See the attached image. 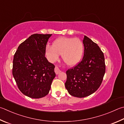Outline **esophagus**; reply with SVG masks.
I'll return each mask as SVG.
<instances>
[{
    "mask_svg": "<svg viewBox=\"0 0 124 124\" xmlns=\"http://www.w3.org/2000/svg\"><path fill=\"white\" fill-rule=\"evenodd\" d=\"M61 71V70L59 68H58L57 66H56L55 67V73L56 74H58Z\"/></svg>",
    "mask_w": 124,
    "mask_h": 124,
    "instance_id": "1",
    "label": "esophagus"
}]
</instances>
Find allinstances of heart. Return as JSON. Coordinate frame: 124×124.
<instances>
[{
  "mask_svg": "<svg viewBox=\"0 0 124 124\" xmlns=\"http://www.w3.org/2000/svg\"><path fill=\"white\" fill-rule=\"evenodd\" d=\"M84 51V45L78 38L60 37L53 43L52 46L48 45L46 54L48 60L54 62L61 54L63 61L68 66L77 64L81 60Z\"/></svg>",
  "mask_w": 124,
  "mask_h": 124,
  "instance_id": "1",
  "label": "heart"
}]
</instances>
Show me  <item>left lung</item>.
<instances>
[{"mask_svg": "<svg viewBox=\"0 0 124 124\" xmlns=\"http://www.w3.org/2000/svg\"><path fill=\"white\" fill-rule=\"evenodd\" d=\"M81 61L66 71L65 86L71 95L84 98L94 93L102 82L106 71L104 55L98 44L85 36Z\"/></svg>", "mask_w": 124, "mask_h": 124, "instance_id": "left-lung-1", "label": "left lung"}]
</instances>
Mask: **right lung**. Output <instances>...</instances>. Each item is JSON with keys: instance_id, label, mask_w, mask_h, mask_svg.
<instances>
[{"instance_id": "right-lung-1", "label": "right lung", "mask_w": 124, "mask_h": 124, "mask_svg": "<svg viewBox=\"0 0 124 124\" xmlns=\"http://www.w3.org/2000/svg\"><path fill=\"white\" fill-rule=\"evenodd\" d=\"M51 35H31L19 45L14 55L12 75L18 88L28 97L46 96L56 76L55 66L45 57L46 45Z\"/></svg>"}]
</instances>
